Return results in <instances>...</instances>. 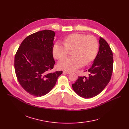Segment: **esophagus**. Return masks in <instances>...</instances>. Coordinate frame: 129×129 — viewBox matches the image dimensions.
Listing matches in <instances>:
<instances>
[{"label": "esophagus", "mask_w": 129, "mask_h": 129, "mask_svg": "<svg viewBox=\"0 0 129 129\" xmlns=\"http://www.w3.org/2000/svg\"><path fill=\"white\" fill-rule=\"evenodd\" d=\"M63 73H66V74H71V72H69V71H63Z\"/></svg>", "instance_id": "obj_1"}]
</instances>
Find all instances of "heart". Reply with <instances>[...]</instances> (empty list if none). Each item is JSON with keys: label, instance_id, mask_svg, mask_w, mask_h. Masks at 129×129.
I'll use <instances>...</instances> for the list:
<instances>
[{"label": "heart", "instance_id": "obj_1", "mask_svg": "<svg viewBox=\"0 0 129 129\" xmlns=\"http://www.w3.org/2000/svg\"><path fill=\"white\" fill-rule=\"evenodd\" d=\"M64 46L55 43L53 46L54 57L57 59L65 57L71 51L72 56L60 60L58 68L73 71L91 63L95 59L99 49L97 39L93 36L73 33L66 37L62 41Z\"/></svg>", "mask_w": 129, "mask_h": 129}]
</instances>
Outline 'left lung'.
<instances>
[{
  "mask_svg": "<svg viewBox=\"0 0 129 129\" xmlns=\"http://www.w3.org/2000/svg\"><path fill=\"white\" fill-rule=\"evenodd\" d=\"M99 49L93 63L88 72V77H78L72 84L74 91L84 98L98 95L109 83L113 71V54L109 44L102 38L99 39Z\"/></svg>",
  "mask_w": 129,
  "mask_h": 129,
  "instance_id": "1",
  "label": "left lung"
}]
</instances>
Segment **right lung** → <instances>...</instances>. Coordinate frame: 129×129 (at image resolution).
Returning a JSON list of instances; mask_svg holds the SVG:
<instances>
[{"label": "right lung", "instance_id": "1", "mask_svg": "<svg viewBox=\"0 0 129 129\" xmlns=\"http://www.w3.org/2000/svg\"><path fill=\"white\" fill-rule=\"evenodd\" d=\"M55 35L50 30L32 34L23 41L15 55V70L18 82L33 96L41 97L49 93L63 73H49L55 63L52 53Z\"/></svg>", "mask_w": 129, "mask_h": 129}]
</instances>
